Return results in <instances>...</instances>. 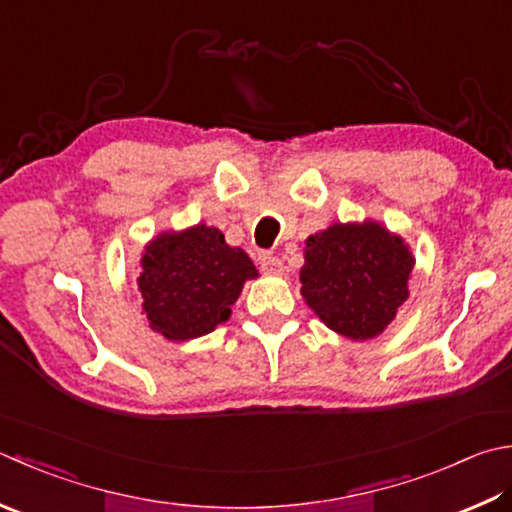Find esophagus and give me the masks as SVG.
<instances>
[{
  "instance_id": "34e87169",
  "label": "esophagus",
  "mask_w": 512,
  "mask_h": 512,
  "mask_svg": "<svg viewBox=\"0 0 512 512\" xmlns=\"http://www.w3.org/2000/svg\"><path fill=\"white\" fill-rule=\"evenodd\" d=\"M260 269L265 274H281L283 272V260L274 254H263L260 256Z\"/></svg>"
}]
</instances>
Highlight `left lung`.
Returning <instances> with one entry per match:
<instances>
[{"mask_svg": "<svg viewBox=\"0 0 512 512\" xmlns=\"http://www.w3.org/2000/svg\"><path fill=\"white\" fill-rule=\"evenodd\" d=\"M412 267L403 240L381 225H332L307 238L301 294L330 330L374 339L408 298Z\"/></svg>", "mask_w": 512, "mask_h": 512, "instance_id": "obj_1", "label": "left lung"}]
</instances>
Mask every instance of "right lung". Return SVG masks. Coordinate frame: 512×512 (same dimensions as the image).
Listing matches in <instances>:
<instances>
[{
  "label": "right lung",
  "instance_id": "obj_1",
  "mask_svg": "<svg viewBox=\"0 0 512 512\" xmlns=\"http://www.w3.org/2000/svg\"><path fill=\"white\" fill-rule=\"evenodd\" d=\"M258 272L216 227L198 225L151 240L138 287L151 327L169 341L196 339L229 318L247 278Z\"/></svg>",
  "mask_w": 512,
  "mask_h": 512
}]
</instances>
